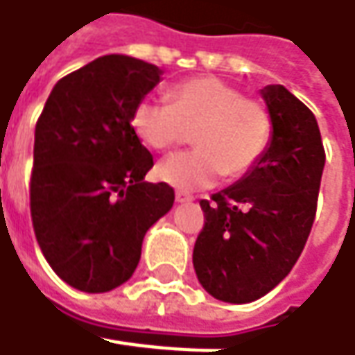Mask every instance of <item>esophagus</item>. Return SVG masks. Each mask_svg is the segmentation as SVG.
Here are the masks:
<instances>
[{"mask_svg":"<svg viewBox=\"0 0 355 355\" xmlns=\"http://www.w3.org/2000/svg\"><path fill=\"white\" fill-rule=\"evenodd\" d=\"M175 200L178 204H187V202H192L194 200V196L189 194V192H184V190H177V194H175Z\"/></svg>","mask_w":355,"mask_h":355,"instance_id":"34e87169","label":"esophagus"}]
</instances>
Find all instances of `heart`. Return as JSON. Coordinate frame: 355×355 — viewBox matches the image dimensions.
<instances>
[{"instance_id":"heart-1","label":"heart","mask_w":355,"mask_h":355,"mask_svg":"<svg viewBox=\"0 0 355 355\" xmlns=\"http://www.w3.org/2000/svg\"><path fill=\"white\" fill-rule=\"evenodd\" d=\"M166 98L168 104L143 100L131 114L135 135L157 151L182 143L192 131L194 149L157 165L163 182L180 190L206 189L220 175L243 177L259 161L271 135L265 105L216 76L178 82Z\"/></svg>"}]
</instances>
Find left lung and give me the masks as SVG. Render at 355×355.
Masks as SVG:
<instances>
[{"mask_svg":"<svg viewBox=\"0 0 355 355\" xmlns=\"http://www.w3.org/2000/svg\"><path fill=\"white\" fill-rule=\"evenodd\" d=\"M271 139L259 161L212 202L192 263L208 295L243 304L261 299L291 273L311 234L324 171L316 117L281 84L261 90Z\"/></svg>","mask_w":355,"mask_h":355,"instance_id":"obj_1","label":"left lung"}]
</instances>
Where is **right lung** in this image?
Masks as SVG:
<instances>
[{
    "mask_svg": "<svg viewBox=\"0 0 355 355\" xmlns=\"http://www.w3.org/2000/svg\"><path fill=\"white\" fill-rule=\"evenodd\" d=\"M163 70L105 55L55 84L35 128L31 218L44 259L70 287L107 293L133 275L147 230L175 190L145 182L153 166L131 128Z\"/></svg>",
    "mask_w": 355,
    "mask_h": 355,
    "instance_id": "obj_1",
    "label": "right lung"
}]
</instances>
